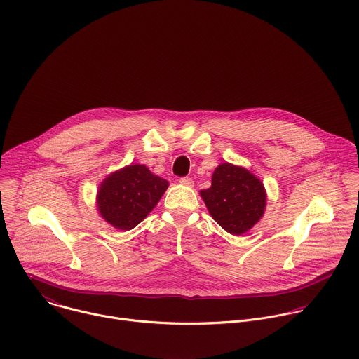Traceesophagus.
I'll return each instance as SVG.
<instances>
[{
	"instance_id": "obj_1",
	"label": "esophagus",
	"mask_w": 359,
	"mask_h": 359,
	"mask_svg": "<svg viewBox=\"0 0 359 359\" xmlns=\"http://www.w3.org/2000/svg\"><path fill=\"white\" fill-rule=\"evenodd\" d=\"M179 183H180L182 186H186V187H193V186H194V180H193L191 177H182V179L179 180Z\"/></svg>"
}]
</instances>
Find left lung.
I'll return each instance as SVG.
<instances>
[{
	"mask_svg": "<svg viewBox=\"0 0 359 359\" xmlns=\"http://www.w3.org/2000/svg\"><path fill=\"white\" fill-rule=\"evenodd\" d=\"M210 215L228 233L243 235L264 215L267 193L262 180L243 166L221 163L211 187L200 191Z\"/></svg>",
	"mask_w": 359,
	"mask_h": 359,
	"instance_id": "left-lung-1",
	"label": "left lung"
}]
</instances>
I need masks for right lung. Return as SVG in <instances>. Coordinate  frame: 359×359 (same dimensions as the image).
<instances>
[{"instance_id": "obj_1", "label": "right lung", "mask_w": 359, "mask_h": 359, "mask_svg": "<svg viewBox=\"0 0 359 359\" xmlns=\"http://www.w3.org/2000/svg\"><path fill=\"white\" fill-rule=\"evenodd\" d=\"M168 186V180L145 165L131 163L107 175L99 184L96 210L113 228L130 231L148 217Z\"/></svg>"}]
</instances>
